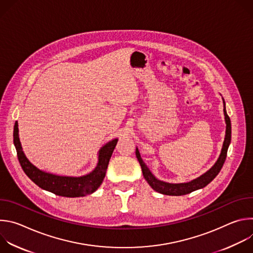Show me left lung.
<instances>
[{
    "label": "left lung",
    "mask_w": 253,
    "mask_h": 253,
    "mask_svg": "<svg viewBox=\"0 0 253 253\" xmlns=\"http://www.w3.org/2000/svg\"><path fill=\"white\" fill-rule=\"evenodd\" d=\"M224 103V116H225V123H226V131H225V138H224V142H223V146L221 149V153L219 155V158L217 159V161L215 162V164L203 175H201L200 177L193 179L192 181L187 182V183H168V182H164L161 181V180H158L149 170V168L146 166V164L143 162L139 150L138 148H136V157L140 163L142 172H143V176L144 178L146 179V181L148 182V184L157 192L165 194V195H172V196H180V195H185L188 193H191L195 190L201 189L203 187H205L207 184H209L212 180L217 176V174L220 172L225 159H226V155H227V150L229 147V144L231 141V123H230V118L226 113V109H225V102Z\"/></svg>",
    "instance_id": "8db88e82"
}]
</instances>
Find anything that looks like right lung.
Segmentation results:
<instances>
[{
	"label": "right lung",
	"instance_id": "1",
	"mask_svg": "<svg viewBox=\"0 0 253 253\" xmlns=\"http://www.w3.org/2000/svg\"><path fill=\"white\" fill-rule=\"evenodd\" d=\"M117 142L118 139H113L106 143L99 150L97 166L89 174L80 177L59 176L38 169L27 159L19 139L18 122H16L14 126V144L19 162L26 175L42 189L64 197L85 196L95 192L99 188L103 182L108 164H109Z\"/></svg>",
	"mask_w": 253,
	"mask_h": 253
}]
</instances>
